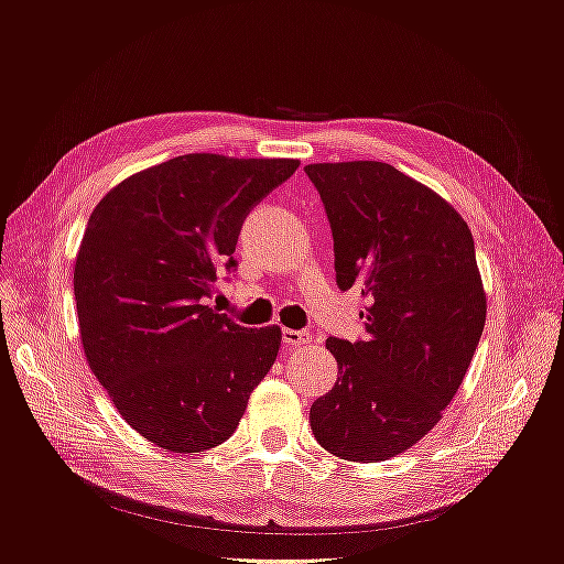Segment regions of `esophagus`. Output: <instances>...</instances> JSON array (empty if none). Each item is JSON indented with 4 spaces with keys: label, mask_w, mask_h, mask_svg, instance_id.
I'll use <instances>...</instances> for the list:
<instances>
[{
    "label": "esophagus",
    "mask_w": 564,
    "mask_h": 564,
    "mask_svg": "<svg viewBox=\"0 0 564 564\" xmlns=\"http://www.w3.org/2000/svg\"><path fill=\"white\" fill-rule=\"evenodd\" d=\"M313 336L308 332H301V329H282V344L284 348H299L311 344Z\"/></svg>",
    "instance_id": "obj_1"
}]
</instances>
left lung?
I'll return each instance as SVG.
<instances>
[{
    "label": "left lung",
    "mask_w": 564,
    "mask_h": 564,
    "mask_svg": "<svg viewBox=\"0 0 564 564\" xmlns=\"http://www.w3.org/2000/svg\"><path fill=\"white\" fill-rule=\"evenodd\" d=\"M334 237L340 292L360 289L362 340L327 338L334 388L313 402L319 445L373 464L433 431L485 329L487 301L466 220L383 162L308 164Z\"/></svg>",
    "instance_id": "1"
}]
</instances>
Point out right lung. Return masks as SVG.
<instances>
[{
  "instance_id": "add662e5",
  "label": "right lung",
  "mask_w": 564,
  "mask_h": 564,
  "mask_svg": "<svg viewBox=\"0 0 564 564\" xmlns=\"http://www.w3.org/2000/svg\"><path fill=\"white\" fill-rule=\"evenodd\" d=\"M299 160L181 155L96 204L75 261L84 355L117 412L176 454L218 447L275 362L280 327L247 329L207 305L237 268L249 212Z\"/></svg>"
}]
</instances>
